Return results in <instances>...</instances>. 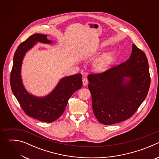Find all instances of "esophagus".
I'll return each mask as SVG.
<instances>
[{
  "label": "esophagus",
  "mask_w": 159,
  "mask_h": 159,
  "mask_svg": "<svg viewBox=\"0 0 159 159\" xmlns=\"http://www.w3.org/2000/svg\"><path fill=\"white\" fill-rule=\"evenodd\" d=\"M82 82H83V85L84 86H85V85H87V84H88V80H87V79H86V78H83V79H82Z\"/></svg>",
  "instance_id": "1"
}]
</instances>
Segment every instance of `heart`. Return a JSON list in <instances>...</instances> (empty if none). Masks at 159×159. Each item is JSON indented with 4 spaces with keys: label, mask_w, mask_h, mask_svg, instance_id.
Returning a JSON list of instances; mask_svg holds the SVG:
<instances>
[{
    "label": "heart",
    "mask_w": 159,
    "mask_h": 159,
    "mask_svg": "<svg viewBox=\"0 0 159 159\" xmlns=\"http://www.w3.org/2000/svg\"><path fill=\"white\" fill-rule=\"evenodd\" d=\"M114 55L112 52L105 53L99 57L94 63V69L98 72H103L111 65Z\"/></svg>",
    "instance_id": "b5f03b06"
}]
</instances>
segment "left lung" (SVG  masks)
Segmentation results:
<instances>
[{"mask_svg":"<svg viewBox=\"0 0 159 159\" xmlns=\"http://www.w3.org/2000/svg\"><path fill=\"white\" fill-rule=\"evenodd\" d=\"M87 78L94 114L106 125L131 117L146 98L150 85L147 58L134 44L126 61L102 73L90 74Z\"/></svg>","mask_w":159,"mask_h":159,"instance_id":"1","label":"left lung"}]
</instances>
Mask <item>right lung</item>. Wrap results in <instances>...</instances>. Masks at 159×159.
<instances>
[{
  "instance_id": "add662e5",
  "label": "right lung",
  "mask_w": 159,
  "mask_h": 159,
  "mask_svg": "<svg viewBox=\"0 0 159 159\" xmlns=\"http://www.w3.org/2000/svg\"><path fill=\"white\" fill-rule=\"evenodd\" d=\"M36 42L52 43L47 35L34 34L17 47L14 56L10 81L12 91L26 114L34 119L47 123L57 120L63 114L71 96L82 86V74L63 78L47 96L38 98L28 93L22 83L20 69L26 53Z\"/></svg>"
}]
</instances>
